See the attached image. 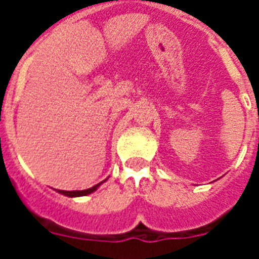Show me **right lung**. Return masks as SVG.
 Returning <instances> with one entry per match:
<instances>
[{
	"label": "right lung",
	"instance_id": "add662e5",
	"mask_svg": "<svg viewBox=\"0 0 259 259\" xmlns=\"http://www.w3.org/2000/svg\"><path fill=\"white\" fill-rule=\"evenodd\" d=\"M106 180L101 181L99 184L94 185V187H91V188L89 189H84V191H60V189H58L59 193H62V195H66V196L68 197H78V196H86V195H90V193H93L94 191H97L98 187L102 184V183H105Z\"/></svg>",
	"mask_w": 259,
	"mask_h": 259
}]
</instances>
